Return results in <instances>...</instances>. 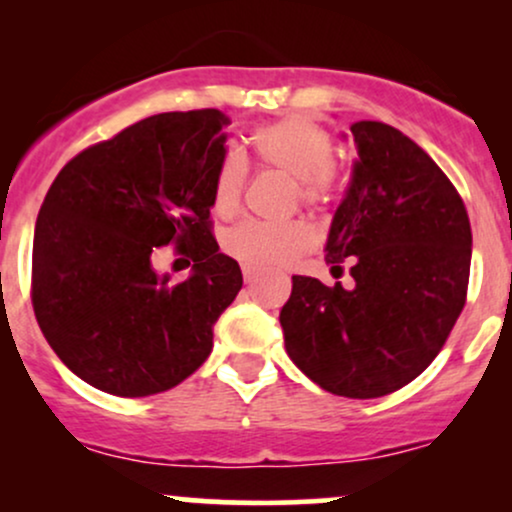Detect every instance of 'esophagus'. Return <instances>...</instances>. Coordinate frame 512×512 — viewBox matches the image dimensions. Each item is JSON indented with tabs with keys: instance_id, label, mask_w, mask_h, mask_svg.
I'll return each mask as SVG.
<instances>
[{
	"instance_id": "34e87169",
	"label": "esophagus",
	"mask_w": 512,
	"mask_h": 512,
	"mask_svg": "<svg viewBox=\"0 0 512 512\" xmlns=\"http://www.w3.org/2000/svg\"><path fill=\"white\" fill-rule=\"evenodd\" d=\"M243 279L248 281V284H250V281H255V279H257V269H252V267H243Z\"/></svg>"
}]
</instances>
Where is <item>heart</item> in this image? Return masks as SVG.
Returning <instances> with one entry per match:
<instances>
[{"label": "heart", "instance_id": "b5f03b06", "mask_svg": "<svg viewBox=\"0 0 512 512\" xmlns=\"http://www.w3.org/2000/svg\"><path fill=\"white\" fill-rule=\"evenodd\" d=\"M250 149L262 168L293 178L296 195L305 207H327L339 195L342 170L334 163V139L327 129L301 115L281 117L250 132ZM248 166L236 151H226L216 163L211 204L219 216H233L243 199ZM315 245V231L305 221L240 223L223 240V248L252 269L284 267Z\"/></svg>", "mask_w": 512, "mask_h": 512}]
</instances>
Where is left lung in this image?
<instances>
[{"label":"left lung","mask_w":512,"mask_h":512,"mask_svg":"<svg viewBox=\"0 0 512 512\" xmlns=\"http://www.w3.org/2000/svg\"><path fill=\"white\" fill-rule=\"evenodd\" d=\"M358 161L334 214L327 264L354 289L293 276L281 308L291 361L332 395H390L431 366L467 301L472 226L460 192L419 144L351 125Z\"/></svg>","instance_id":"1"}]
</instances>
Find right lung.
Listing matches in <instances>:
<instances>
[{
    "mask_svg": "<svg viewBox=\"0 0 512 512\" xmlns=\"http://www.w3.org/2000/svg\"><path fill=\"white\" fill-rule=\"evenodd\" d=\"M228 125L214 108L151 115L76 154L50 185L31 301L52 351L88 385L156 395L211 354L214 322L243 286L209 219ZM170 242L196 262L180 285L150 264Z\"/></svg>",
    "mask_w": 512,
    "mask_h": 512,
    "instance_id": "add662e5",
    "label": "right lung"
}]
</instances>
